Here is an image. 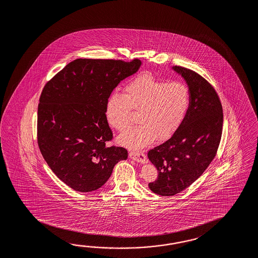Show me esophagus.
<instances>
[{
    "mask_svg": "<svg viewBox=\"0 0 258 258\" xmlns=\"http://www.w3.org/2000/svg\"><path fill=\"white\" fill-rule=\"evenodd\" d=\"M128 156L131 159L141 162V163H144L146 161V155L143 151H130Z\"/></svg>",
    "mask_w": 258,
    "mask_h": 258,
    "instance_id": "obj_1",
    "label": "esophagus"
}]
</instances>
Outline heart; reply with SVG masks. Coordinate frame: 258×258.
<instances>
[{"mask_svg": "<svg viewBox=\"0 0 258 258\" xmlns=\"http://www.w3.org/2000/svg\"><path fill=\"white\" fill-rule=\"evenodd\" d=\"M190 102L188 87L179 82L167 83L149 73L141 74L126 84L123 93H113L106 104V119L112 128L123 133L138 112L140 125L122 134L119 142L138 149L155 138L171 137L181 125Z\"/></svg>", "mask_w": 258, "mask_h": 258, "instance_id": "obj_1", "label": "heart"}]
</instances>
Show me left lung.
Here are the masks:
<instances>
[{
	"label": "left lung",
	"instance_id": "1",
	"mask_svg": "<svg viewBox=\"0 0 258 258\" xmlns=\"http://www.w3.org/2000/svg\"><path fill=\"white\" fill-rule=\"evenodd\" d=\"M174 70L188 84L189 107L172 137L147 153L159 174L148 187L164 196L180 192L199 178L215 158L223 133V106L215 88L194 70Z\"/></svg>",
	"mask_w": 258,
	"mask_h": 258
}]
</instances>
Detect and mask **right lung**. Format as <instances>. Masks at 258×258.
Returning <instances> with one entry per match:
<instances>
[{"instance_id":"obj_1","label":"right lung","mask_w":258,"mask_h":258,"mask_svg":"<svg viewBox=\"0 0 258 258\" xmlns=\"http://www.w3.org/2000/svg\"><path fill=\"white\" fill-rule=\"evenodd\" d=\"M141 61L76 59L45 84L37 110V144L51 171L81 192L104 185L126 160L124 147H107L113 134L106 104L119 83L137 72Z\"/></svg>"}]
</instances>
